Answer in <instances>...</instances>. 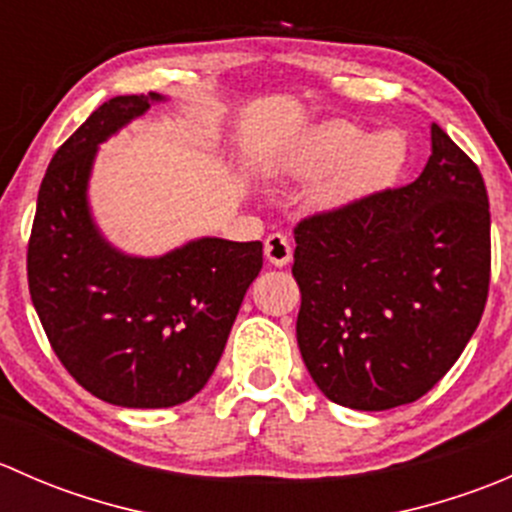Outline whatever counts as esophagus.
Returning <instances> with one entry per match:
<instances>
[{
	"instance_id": "esophagus-1",
	"label": "esophagus",
	"mask_w": 512,
	"mask_h": 512,
	"mask_svg": "<svg viewBox=\"0 0 512 512\" xmlns=\"http://www.w3.org/2000/svg\"><path fill=\"white\" fill-rule=\"evenodd\" d=\"M265 257L275 267H285L292 260V242H289V237L282 235V232H272L265 240Z\"/></svg>"
}]
</instances>
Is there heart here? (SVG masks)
Masks as SVG:
<instances>
[{
	"label": "heart",
	"mask_w": 512,
	"mask_h": 512,
	"mask_svg": "<svg viewBox=\"0 0 512 512\" xmlns=\"http://www.w3.org/2000/svg\"><path fill=\"white\" fill-rule=\"evenodd\" d=\"M406 143L396 131H376L349 121H329L302 138L277 168L297 178H314L334 168L319 185L317 203L324 208L356 203L384 190L399 175Z\"/></svg>",
	"instance_id": "heart-1"
}]
</instances>
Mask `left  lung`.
Segmentation results:
<instances>
[{
	"label": "left lung",
	"mask_w": 512,
	"mask_h": 512,
	"mask_svg": "<svg viewBox=\"0 0 512 512\" xmlns=\"http://www.w3.org/2000/svg\"><path fill=\"white\" fill-rule=\"evenodd\" d=\"M297 344L329 401L386 411L431 391L466 349L490 287L483 175L441 126L414 183L294 227Z\"/></svg>",
	"instance_id": "8db88e82"
}]
</instances>
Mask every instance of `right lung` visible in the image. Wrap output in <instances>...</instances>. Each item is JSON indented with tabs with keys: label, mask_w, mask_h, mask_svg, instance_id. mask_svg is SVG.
<instances>
[{
	"label": "right lung",
	"mask_w": 512,
	"mask_h": 512,
	"mask_svg": "<svg viewBox=\"0 0 512 512\" xmlns=\"http://www.w3.org/2000/svg\"><path fill=\"white\" fill-rule=\"evenodd\" d=\"M116 96L54 153L27 250L29 294L51 349L96 399L168 409L213 376L242 297L262 270V242L203 237L143 260L113 250L86 203L96 146L160 101Z\"/></svg>",
	"instance_id": "1"
}]
</instances>
